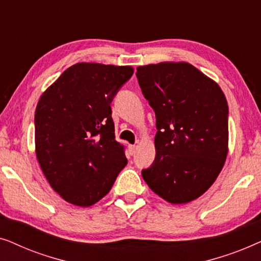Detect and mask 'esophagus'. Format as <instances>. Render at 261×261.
Returning a JSON list of instances; mask_svg holds the SVG:
<instances>
[{
    "label": "esophagus",
    "mask_w": 261,
    "mask_h": 261,
    "mask_svg": "<svg viewBox=\"0 0 261 261\" xmlns=\"http://www.w3.org/2000/svg\"><path fill=\"white\" fill-rule=\"evenodd\" d=\"M128 152H129V155H133L135 153V145L128 146Z\"/></svg>",
    "instance_id": "34e87169"
}]
</instances>
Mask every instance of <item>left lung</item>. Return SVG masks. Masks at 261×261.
Masks as SVG:
<instances>
[{
	"instance_id": "left-lung-1",
	"label": "left lung",
	"mask_w": 261,
	"mask_h": 261,
	"mask_svg": "<svg viewBox=\"0 0 261 261\" xmlns=\"http://www.w3.org/2000/svg\"><path fill=\"white\" fill-rule=\"evenodd\" d=\"M142 95L155 113V159L141 171L156 195L181 204L212 187L228 153V105L221 88L188 63L139 66Z\"/></svg>"
}]
</instances>
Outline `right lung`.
<instances>
[{"label": "right lung", "mask_w": 261, "mask_h": 261, "mask_svg": "<svg viewBox=\"0 0 261 261\" xmlns=\"http://www.w3.org/2000/svg\"><path fill=\"white\" fill-rule=\"evenodd\" d=\"M133 72L130 66L74 64L39 99L38 162L53 190L71 204H95L127 165L110 103Z\"/></svg>", "instance_id": "add662e5"}]
</instances>
